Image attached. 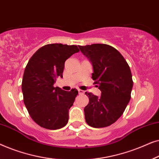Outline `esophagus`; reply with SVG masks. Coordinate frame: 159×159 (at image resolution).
Wrapping results in <instances>:
<instances>
[{"label": "esophagus", "mask_w": 159, "mask_h": 159, "mask_svg": "<svg viewBox=\"0 0 159 159\" xmlns=\"http://www.w3.org/2000/svg\"><path fill=\"white\" fill-rule=\"evenodd\" d=\"M78 93H79V94H84V91L80 90V89H78Z\"/></svg>", "instance_id": "1"}]
</instances>
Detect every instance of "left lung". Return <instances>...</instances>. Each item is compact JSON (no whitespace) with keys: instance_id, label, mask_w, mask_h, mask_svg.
<instances>
[{"instance_id":"8db88e82","label":"left lung","mask_w":159,"mask_h":159,"mask_svg":"<svg viewBox=\"0 0 159 159\" xmlns=\"http://www.w3.org/2000/svg\"><path fill=\"white\" fill-rule=\"evenodd\" d=\"M79 48L92 63V78L101 91L100 97L85 93L89 98L84 108L85 121L92 127H108L123 114L131 98V70L123 56L111 45L92 44Z\"/></svg>"}]
</instances>
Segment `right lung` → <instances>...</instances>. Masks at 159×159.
Instances as JSON below:
<instances>
[{"label": "right lung", "instance_id": "right-lung-1", "mask_svg": "<svg viewBox=\"0 0 159 159\" xmlns=\"http://www.w3.org/2000/svg\"><path fill=\"white\" fill-rule=\"evenodd\" d=\"M79 51L77 45L48 44L39 48L28 61L21 83L24 103L30 116L40 127L58 129L68 122L69 110L78 91H64L54 88L53 84L63 77L66 60Z\"/></svg>", "mask_w": 159, "mask_h": 159}]
</instances>
